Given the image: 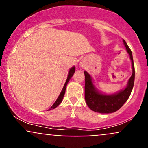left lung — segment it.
Segmentation results:
<instances>
[{"label":"left lung","mask_w":148,"mask_h":148,"mask_svg":"<svg viewBox=\"0 0 148 148\" xmlns=\"http://www.w3.org/2000/svg\"><path fill=\"white\" fill-rule=\"evenodd\" d=\"M123 43L127 53L130 54L132 67V75L129 79L126 88L115 94L106 95L101 93L95 86L91 76L86 71L84 72L85 99L88 107L92 111L100 113H114L120 109L130 97L134 87L135 70L132 51L124 40Z\"/></svg>","instance_id":"obj_1"}]
</instances>
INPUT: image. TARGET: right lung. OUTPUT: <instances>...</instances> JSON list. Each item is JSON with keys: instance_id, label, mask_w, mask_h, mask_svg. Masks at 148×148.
<instances>
[{"instance_id": "add662e5", "label": "right lung", "mask_w": 148, "mask_h": 148, "mask_svg": "<svg viewBox=\"0 0 148 148\" xmlns=\"http://www.w3.org/2000/svg\"><path fill=\"white\" fill-rule=\"evenodd\" d=\"M74 72H75V67H74H74H72V68L69 69V72H68V76H67V80H66V82H65V84H64V85L63 88H62V91H61L60 95H59L58 97L57 98L56 101H55V103H54L52 105V106L50 108H49V111H50V110L54 109V108H56L58 106L59 104H60L61 102H62V99H63V97L64 95V93H65L66 87H67V84H68V82L69 81V80H70L71 78L72 77V76L74 75Z\"/></svg>"}]
</instances>
